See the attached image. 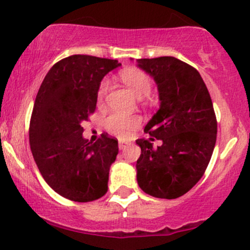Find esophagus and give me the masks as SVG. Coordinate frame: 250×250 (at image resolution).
<instances>
[{
    "label": "esophagus",
    "instance_id": "1",
    "mask_svg": "<svg viewBox=\"0 0 250 250\" xmlns=\"http://www.w3.org/2000/svg\"><path fill=\"white\" fill-rule=\"evenodd\" d=\"M129 145L130 144L128 143V141H120V143H118V147H120V150H125Z\"/></svg>",
    "mask_w": 250,
    "mask_h": 250
}]
</instances>
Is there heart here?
Returning a JSON list of instances; mask_svg holds the SVG:
<instances>
[{"instance_id": "obj_1", "label": "heart", "mask_w": 250, "mask_h": 250, "mask_svg": "<svg viewBox=\"0 0 250 250\" xmlns=\"http://www.w3.org/2000/svg\"><path fill=\"white\" fill-rule=\"evenodd\" d=\"M123 83L132 90L135 97L145 98L150 94L151 92V80L144 72L138 71V70H125L121 74ZM109 89V81H103L100 83L99 90H98V97L103 99ZM139 125V118L135 116H125L122 113H111L109 117L105 121V127L112 134L117 137L125 138L130 134L133 129Z\"/></svg>"}]
</instances>
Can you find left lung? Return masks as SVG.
<instances>
[{
    "label": "left lung",
    "mask_w": 250,
    "mask_h": 250,
    "mask_svg": "<svg viewBox=\"0 0 250 250\" xmlns=\"http://www.w3.org/2000/svg\"><path fill=\"white\" fill-rule=\"evenodd\" d=\"M138 66L157 84L160 109L138 139L141 153L137 180L141 190L173 200L190 191L206 172L216 141L215 112L200 72L174 57L138 59ZM163 141L153 148L151 141Z\"/></svg>",
    "instance_id": "obj_1"
}]
</instances>
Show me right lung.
I'll list each match as a JSON object with an SVG mask.
<instances>
[{"mask_svg":"<svg viewBox=\"0 0 250 250\" xmlns=\"http://www.w3.org/2000/svg\"><path fill=\"white\" fill-rule=\"evenodd\" d=\"M121 66L117 60L75 54L52 66L32 110L29 139L46 183L75 202H90L107 191L118 141L103 134L95 143L83 138L81 123L97 107L100 82Z\"/></svg>","mask_w":250,"mask_h":250,"instance_id":"add662e5","label":"right lung"}]
</instances>
